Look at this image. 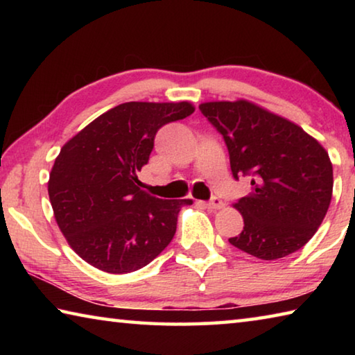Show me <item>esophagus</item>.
<instances>
[{"instance_id": "obj_1", "label": "esophagus", "mask_w": 355, "mask_h": 355, "mask_svg": "<svg viewBox=\"0 0 355 355\" xmlns=\"http://www.w3.org/2000/svg\"><path fill=\"white\" fill-rule=\"evenodd\" d=\"M205 207L207 208H211V209H219V208L224 207V203H222V200L219 199V197H213L211 200L205 203Z\"/></svg>"}]
</instances>
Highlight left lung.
Masks as SVG:
<instances>
[{"label": "left lung", "mask_w": 355, "mask_h": 355, "mask_svg": "<svg viewBox=\"0 0 355 355\" xmlns=\"http://www.w3.org/2000/svg\"><path fill=\"white\" fill-rule=\"evenodd\" d=\"M224 137L233 177L252 191L235 205L244 228L228 239L245 254L279 260L307 244L326 216L334 189L326 150L299 125L248 100L199 106Z\"/></svg>", "instance_id": "obj_1"}]
</instances>
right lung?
Here are the masks:
<instances>
[{
    "instance_id": "1",
    "label": "right lung",
    "mask_w": 355,
    "mask_h": 355,
    "mask_svg": "<svg viewBox=\"0 0 355 355\" xmlns=\"http://www.w3.org/2000/svg\"><path fill=\"white\" fill-rule=\"evenodd\" d=\"M194 112L188 101H128L101 114L61 148L48 180L55 219L70 248L100 271L127 274L155 260L172 241L191 200L156 199L141 189L166 123Z\"/></svg>"
}]
</instances>
